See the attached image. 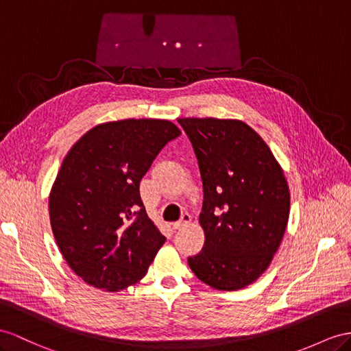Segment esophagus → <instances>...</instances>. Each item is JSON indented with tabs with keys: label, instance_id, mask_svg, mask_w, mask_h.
<instances>
[{
	"label": "esophagus",
	"instance_id": "obj_1",
	"mask_svg": "<svg viewBox=\"0 0 351 351\" xmlns=\"http://www.w3.org/2000/svg\"><path fill=\"white\" fill-rule=\"evenodd\" d=\"M190 222H191V215L188 213V212H185V213H182L181 219L173 222V228H175V230H179V228H182V227H186Z\"/></svg>",
	"mask_w": 351,
	"mask_h": 351
}]
</instances>
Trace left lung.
<instances>
[{"label":"left lung","instance_id":"left-lung-1","mask_svg":"<svg viewBox=\"0 0 351 351\" xmlns=\"http://www.w3.org/2000/svg\"><path fill=\"white\" fill-rule=\"evenodd\" d=\"M193 143L203 181L202 252L193 273L219 291L254 283L282 243L291 195L280 165L243 121L179 119Z\"/></svg>","mask_w":351,"mask_h":351}]
</instances>
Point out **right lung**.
I'll list each match as a JSON object with an SVG mask.
<instances>
[{"instance_id": "obj_1", "label": "right lung", "mask_w": 351, "mask_h": 351, "mask_svg": "<svg viewBox=\"0 0 351 351\" xmlns=\"http://www.w3.org/2000/svg\"><path fill=\"white\" fill-rule=\"evenodd\" d=\"M179 134L167 120L104 123L62 161L49 197L50 223L65 261L87 285L117 292L147 274L166 237L148 218L139 182Z\"/></svg>"}]
</instances>
